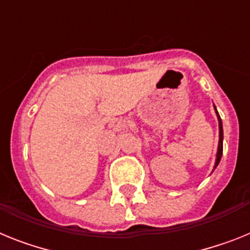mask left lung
Returning <instances> with one entry per match:
<instances>
[{
  "label": "left lung",
  "mask_w": 250,
  "mask_h": 250,
  "mask_svg": "<svg viewBox=\"0 0 250 250\" xmlns=\"http://www.w3.org/2000/svg\"><path fill=\"white\" fill-rule=\"evenodd\" d=\"M214 109H215L216 116H218V121H219V144H218V152H216L215 165H214V169H215V167H218V164H219V161L223 155V124H222V119H220L219 114H218V111H216L215 106H214Z\"/></svg>",
  "instance_id": "left-lung-1"
}]
</instances>
